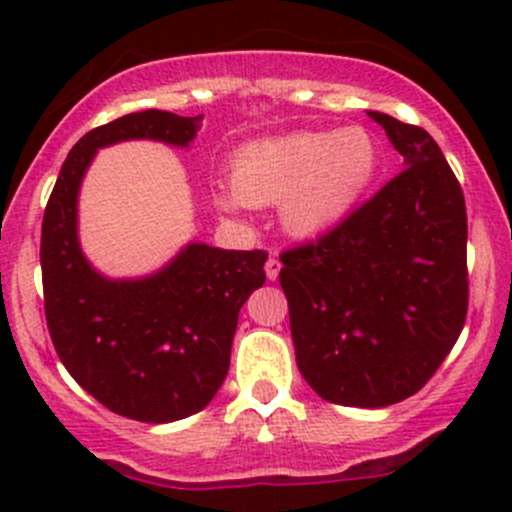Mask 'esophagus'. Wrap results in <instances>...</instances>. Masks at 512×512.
Instances as JSON below:
<instances>
[{
	"label": "esophagus",
	"instance_id": "1",
	"mask_svg": "<svg viewBox=\"0 0 512 512\" xmlns=\"http://www.w3.org/2000/svg\"><path fill=\"white\" fill-rule=\"evenodd\" d=\"M280 270H282V265H280V260H277L275 255L270 257V260L265 262V275H267V280L270 282H275L277 277H280Z\"/></svg>",
	"mask_w": 512,
	"mask_h": 512
}]
</instances>
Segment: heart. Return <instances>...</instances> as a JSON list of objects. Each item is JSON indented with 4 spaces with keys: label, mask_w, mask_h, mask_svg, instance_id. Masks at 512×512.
<instances>
[{
    "label": "heart",
    "mask_w": 512,
    "mask_h": 512,
    "mask_svg": "<svg viewBox=\"0 0 512 512\" xmlns=\"http://www.w3.org/2000/svg\"><path fill=\"white\" fill-rule=\"evenodd\" d=\"M381 146L361 126L294 131L260 138L232 158V188L215 193L220 208L277 205L294 237H319L339 227L374 185Z\"/></svg>",
    "instance_id": "heart-1"
}]
</instances>
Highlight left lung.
Wrapping results in <instances>:
<instances>
[{"instance_id": "1", "label": "left lung", "mask_w": 512, "mask_h": 512, "mask_svg": "<svg viewBox=\"0 0 512 512\" xmlns=\"http://www.w3.org/2000/svg\"><path fill=\"white\" fill-rule=\"evenodd\" d=\"M404 170L312 245L282 255L294 356L329 404L384 409L414 396L466 322L463 190L423 128L366 111Z\"/></svg>"}]
</instances>
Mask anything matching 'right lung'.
Returning a JSON list of instances; mask_svg holds the SVG:
<instances>
[{"mask_svg":"<svg viewBox=\"0 0 512 512\" xmlns=\"http://www.w3.org/2000/svg\"><path fill=\"white\" fill-rule=\"evenodd\" d=\"M200 126L203 116L148 108L89 131L61 165L41 223L46 324L61 364L106 409L143 423L180 421L213 401L267 252L188 242L156 272L108 277L81 250L79 193L101 148H190Z\"/></svg>","mask_w":512,"mask_h":512,"instance_id":"obj_1","label":"right lung"}]
</instances>
